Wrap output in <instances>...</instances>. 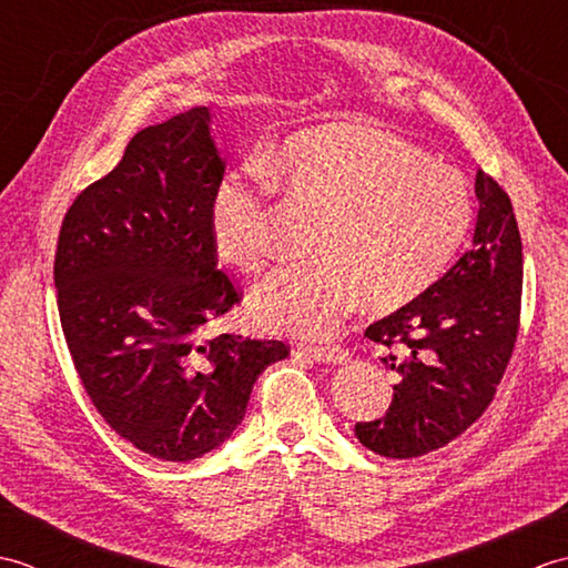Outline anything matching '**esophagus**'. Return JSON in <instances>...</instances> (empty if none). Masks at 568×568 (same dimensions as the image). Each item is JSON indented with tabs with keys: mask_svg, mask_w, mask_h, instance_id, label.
<instances>
[{
	"mask_svg": "<svg viewBox=\"0 0 568 568\" xmlns=\"http://www.w3.org/2000/svg\"><path fill=\"white\" fill-rule=\"evenodd\" d=\"M295 356H310L312 361H320V364H344L348 354L342 346H297Z\"/></svg>",
	"mask_w": 568,
	"mask_h": 568,
	"instance_id": "1",
	"label": "esophagus"
}]
</instances>
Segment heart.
Returning <instances> with one entry per match:
<instances>
[{"mask_svg": "<svg viewBox=\"0 0 568 568\" xmlns=\"http://www.w3.org/2000/svg\"><path fill=\"white\" fill-rule=\"evenodd\" d=\"M271 179L324 216L317 258L275 271L251 312L258 327L303 339L332 336L361 300L381 312L413 303L449 265L474 214L466 180L413 143L361 124L310 129L214 187L212 244L236 271L256 273L273 253Z\"/></svg>", "mask_w": 568, "mask_h": 568, "instance_id": "heart-1", "label": "heart"}]
</instances>
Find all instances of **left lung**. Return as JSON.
Wrapping results in <instances>:
<instances>
[{
  "instance_id": "left-lung-1",
  "label": "left lung",
  "mask_w": 568,
  "mask_h": 568,
  "mask_svg": "<svg viewBox=\"0 0 568 568\" xmlns=\"http://www.w3.org/2000/svg\"><path fill=\"white\" fill-rule=\"evenodd\" d=\"M470 248L413 303L366 329L407 358H383L397 373L385 417L358 422V442L388 458L425 456L484 415L513 356L520 324L523 241L513 202L478 171Z\"/></svg>"
}]
</instances>
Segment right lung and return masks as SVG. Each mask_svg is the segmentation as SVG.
Segmentation results:
<instances>
[{
    "mask_svg": "<svg viewBox=\"0 0 568 568\" xmlns=\"http://www.w3.org/2000/svg\"><path fill=\"white\" fill-rule=\"evenodd\" d=\"M222 175L212 112L192 106L139 131L58 236V312L84 390L119 437L163 462L232 437L253 383L287 356L283 342L202 339L239 303L210 234Z\"/></svg>",
    "mask_w": 568,
    "mask_h": 568,
    "instance_id": "obj_1",
    "label": "right lung"
}]
</instances>
